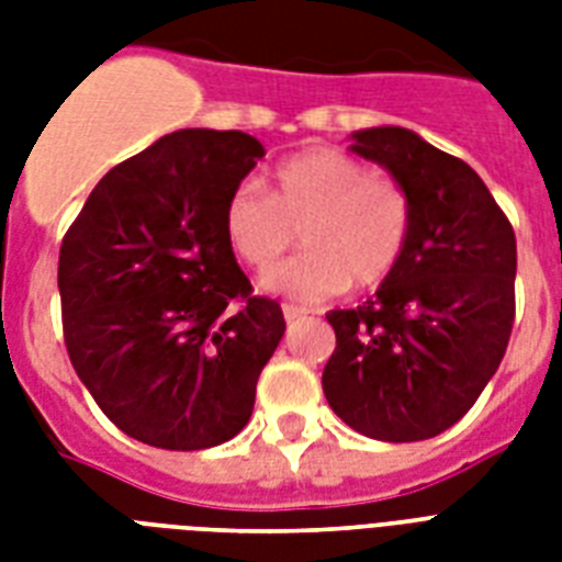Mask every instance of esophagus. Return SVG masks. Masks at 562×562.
<instances>
[{"mask_svg":"<svg viewBox=\"0 0 562 562\" xmlns=\"http://www.w3.org/2000/svg\"><path fill=\"white\" fill-rule=\"evenodd\" d=\"M282 315H285V321H289V324H294V321H300V317H306L308 312H306V308L291 306V303H285V306H282Z\"/></svg>","mask_w":562,"mask_h":562,"instance_id":"34e87169","label":"esophagus"}]
</instances>
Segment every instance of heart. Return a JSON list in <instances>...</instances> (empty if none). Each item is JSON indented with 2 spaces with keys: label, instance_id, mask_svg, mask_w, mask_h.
<instances>
[{
  "label": "heart",
  "instance_id": "b5f03b06",
  "mask_svg": "<svg viewBox=\"0 0 562 562\" xmlns=\"http://www.w3.org/2000/svg\"><path fill=\"white\" fill-rule=\"evenodd\" d=\"M229 250L254 271L280 259L300 229L306 250L265 273V291L321 303L347 285L375 289L400 268L414 229L408 189L364 160L317 145L282 160L271 189L245 180L224 201Z\"/></svg>",
  "mask_w": 562,
  "mask_h": 562
}]
</instances>
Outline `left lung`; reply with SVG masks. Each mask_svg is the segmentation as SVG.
<instances>
[{
  "label": "left lung",
  "mask_w": 562,
  "mask_h": 562,
  "mask_svg": "<svg viewBox=\"0 0 562 562\" xmlns=\"http://www.w3.org/2000/svg\"><path fill=\"white\" fill-rule=\"evenodd\" d=\"M352 151L382 162L414 203L400 268L359 308H335L329 408L384 443L452 428L505 359L516 317V236L484 180L405 127H370Z\"/></svg>",
  "instance_id": "1"
}]
</instances>
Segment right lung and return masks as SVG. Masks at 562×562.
I'll list each match as a JSON object with an SVG mask.
<instances>
[{
	"mask_svg": "<svg viewBox=\"0 0 562 562\" xmlns=\"http://www.w3.org/2000/svg\"><path fill=\"white\" fill-rule=\"evenodd\" d=\"M262 154L241 131H175L110 169L66 229V352L134 440L210 449L254 414L285 317L277 300L254 294L221 215Z\"/></svg>",
	"mask_w": 562,
	"mask_h": 562,
	"instance_id": "add662e5",
	"label": "right lung"
}]
</instances>
